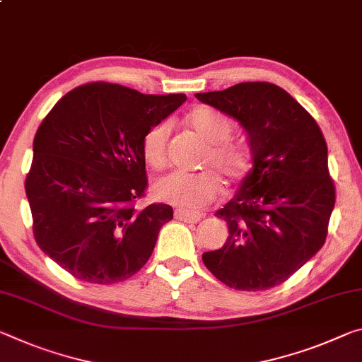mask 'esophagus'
Here are the masks:
<instances>
[{"label":"esophagus","instance_id":"obj_1","mask_svg":"<svg viewBox=\"0 0 362 362\" xmlns=\"http://www.w3.org/2000/svg\"><path fill=\"white\" fill-rule=\"evenodd\" d=\"M175 217L182 222L197 223L199 219H202V214H199V212H192V211H187V209H177Z\"/></svg>","mask_w":362,"mask_h":362}]
</instances>
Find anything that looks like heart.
<instances>
[{
    "instance_id": "obj_1",
    "label": "heart",
    "mask_w": 362,
    "mask_h": 362,
    "mask_svg": "<svg viewBox=\"0 0 362 362\" xmlns=\"http://www.w3.org/2000/svg\"><path fill=\"white\" fill-rule=\"evenodd\" d=\"M185 125L206 145L202 168L194 174H172L160 180L156 193L165 203L182 209H202L222 193L221 175L228 183L245 180L253 169V150L246 141L232 140L233 124L214 109L198 106L185 116ZM169 124L153 125L141 140V154L148 168L164 170L169 164Z\"/></svg>"
}]
</instances>
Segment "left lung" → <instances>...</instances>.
<instances>
[{"label": "left lung", "instance_id": "8db88e82", "mask_svg": "<svg viewBox=\"0 0 362 362\" xmlns=\"http://www.w3.org/2000/svg\"><path fill=\"white\" fill-rule=\"evenodd\" d=\"M197 98L243 125L255 165L216 212L228 226L221 250L203 255L216 279L235 290L284 284L322 248L335 206L327 143L293 96L269 82H243Z\"/></svg>", "mask_w": 362, "mask_h": 362}]
</instances>
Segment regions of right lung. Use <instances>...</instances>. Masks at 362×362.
<instances>
[{
  "label": "right lung",
  "instance_id": "add662e5",
  "mask_svg": "<svg viewBox=\"0 0 362 362\" xmlns=\"http://www.w3.org/2000/svg\"><path fill=\"white\" fill-rule=\"evenodd\" d=\"M185 95L91 82L69 91L33 139L25 179L35 242L78 280L109 285L145 266L172 206L148 204L141 140Z\"/></svg>",
  "mask_w": 362,
  "mask_h": 362
}]
</instances>
